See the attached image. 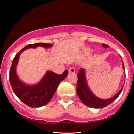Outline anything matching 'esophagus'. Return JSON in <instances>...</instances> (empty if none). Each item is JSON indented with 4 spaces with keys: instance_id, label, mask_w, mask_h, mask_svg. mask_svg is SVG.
<instances>
[{
    "instance_id": "obj_1",
    "label": "esophagus",
    "mask_w": 134,
    "mask_h": 134,
    "mask_svg": "<svg viewBox=\"0 0 134 134\" xmlns=\"http://www.w3.org/2000/svg\"><path fill=\"white\" fill-rule=\"evenodd\" d=\"M75 69L74 67H71L69 69V73H75Z\"/></svg>"
}]
</instances>
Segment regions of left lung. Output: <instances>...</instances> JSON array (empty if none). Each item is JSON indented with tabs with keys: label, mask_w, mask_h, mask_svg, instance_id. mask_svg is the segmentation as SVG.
I'll use <instances>...</instances> for the list:
<instances>
[{
	"label": "left lung",
	"mask_w": 134,
	"mask_h": 134,
	"mask_svg": "<svg viewBox=\"0 0 134 134\" xmlns=\"http://www.w3.org/2000/svg\"><path fill=\"white\" fill-rule=\"evenodd\" d=\"M102 47L104 48H107L108 47V46L103 43ZM122 66L125 68L123 62H122ZM77 76H78V82H77L76 86L77 94H78L80 100L85 105L89 106V107L94 108H104L108 106L119 96V94L122 92V88H123L122 87L121 90L112 98L102 100L94 96L92 92L90 91V88L87 86V82H86L85 71L83 69H80Z\"/></svg>",
	"instance_id": "left-lung-1"
}]
</instances>
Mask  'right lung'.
Segmentation results:
<instances>
[{
	"mask_svg": "<svg viewBox=\"0 0 134 134\" xmlns=\"http://www.w3.org/2000/svg\"><path fill=\"white\" fill-rule=\"evenodd\" d=\"M39 46L48 48L52 44L38 43L26 45L15 56L9 71V82L13 92L23 103L31 108L41 107L48 103L56 92L59 83L68 75L67 70L61 75L48 71L41 82L35 86H28L21 82L15 71L20 54L27 48H34Z\"/></svg>",
	"mask_w": 134,
	"mask_h": 134,
	"instance_id": "1",
	"label": "right lung"
}]
</instances>
